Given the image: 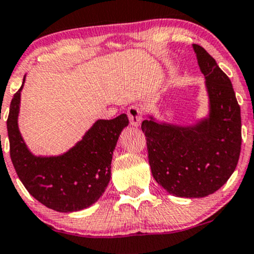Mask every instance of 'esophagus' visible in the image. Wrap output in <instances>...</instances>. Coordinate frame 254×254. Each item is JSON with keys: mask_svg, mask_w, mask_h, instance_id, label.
I'll list each match as a JSON object with an SVG mask.
<instances>
[{"mask_svg": "<svg viewBox=\"0 0 254 254\" xmlns=\"http://www.w3.org/2000/svg\"><path fill=\"white\" fill-rule=\"evenodd\" d=\"M127 117H129L130 124L132 127H139L142 119V109L139 106H131L127 109Z\"/></svg>", "mask_w": 254, "mask_h": 254, "instance_id": "34e87169", "label": "esophagus"}]
</instances>
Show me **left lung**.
<instances>
[{
  "instance_id": "8db88e82",
  "label": "left lung",
  "mask_w": 254,
  "mask_h": 254,
  "mask_svg": "<svg viewBox=\"0 0 254 254\" xmlns=\"http://www.w3.org/2000/svg\"><path fill=\"white\" fill-rule=\"evenodd\" d=\"M194 53L205 76L209 114L189 127L143 120L148 163L153 178L179 198H204L231 177L241 152V109L232 83L200 45Z\"/></svg>"
}]
</instances>
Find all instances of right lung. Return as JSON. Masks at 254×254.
Listing matches in <instances>:
<instances>
[{
  "label": "right lung",
  "instance_id": "obj_1",
  "mask_svg": "<svg viewBox=\"0 0 254 254\" xmlns=\"http://www.w3.org/2000/svg\"><path fill=\"white\" fill-rule=\"evenodd\" d=\"M24 81L25 76L23 84ZM23 84L13 96L7 119L9 153L20 182L30 195L55 211L72 212L91 206L111 181L113 151L129 124L127 115L97 120L81 141L63 155L35 156L18 127Z\"/></svg>",
  "mask_w": 254,
  "mask_h": 254
}]
</instances>
